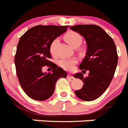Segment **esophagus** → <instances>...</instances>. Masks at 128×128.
Listing matches in <instances>:
<instances>
[{
    "instance_id": "34e87169",
    "label": "esophagus",
    "mask_w": 128,
    "mask_h": 128,
    "mask_svg": "<svg viewBox=\"0 0 128 128\" xmlns=\"http://www.w3.org/2000/svg\"><path fill=\"white\" fill-rule=\"evenodd\" d=\"M67 77H68V78H71V79H73V78H74V76H72V75L71 74H67Z\"/></svg>"
}]
</instances>
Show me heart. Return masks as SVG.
<instances>
[{
    "instance_id": "heart-1",
    "label": "heart",
    "mask_w": 128,
    "mask_h": 128,
    "mask_svg": "<svg viewBox=\"0 0 128 128\" xmlns=\"http://www.w3.org/2000/svg\"><path fill=\"white\" fill-rule=\"evenodd\" d=\"M65 40L73 48H76L81 44L82 39L81 36L75 32H69L65 35ZM59 42V38H56L52 41L50 46V51L52 55L55 54V49L56 45ZM77 63V59L75 58H63L59 61V65L61 68L67 70H71L74 68V65Z\"/></svg>"
}]
</instances>
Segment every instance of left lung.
Masks as SVG:
<instances>
[{"label": "left lung", "mask_w": 128, "mask_h": 128, "mask_svg": "<svg viewBox=\"0 0 128 128\" xmlns=\"http://www.w3.org/2000/svg\"><path fill=\"white\" fill-rule=\"evenodd\" d=\"M70 28L85 39L87 51L79 68L82 72H89L87 77H84L82 72L74 74V78L84 82L82 87L74 93L82 100H94L104 92L114 77L118 61L116 45L112 38L98 26L82 24Z\"/></svg>", "instance_id": "8db88e82"}]
</instances>
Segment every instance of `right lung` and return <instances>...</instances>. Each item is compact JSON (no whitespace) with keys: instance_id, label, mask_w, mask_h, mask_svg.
Listing matches in <instances>:
<instances>
[{"instance_id":"add662e5","label":"right lung","mask_w":128,"mask_h":128,"mask_svg":"<svg viewBox=\"0 0 128 128\" xmlns=\"http://www.w3.org/2000/svg\"><path fill=\"white\" fill-rule=\"evenodd\" d=\"M68 27L38 25L20 37L14 63L20 86L30 98L46 100L54 94L58 79L67 76L66 71L50 61L52 58L50 46L54 39L67 31ZM44 66L52 68V72L43 73Z\"/></svg>"}]
</instances>
